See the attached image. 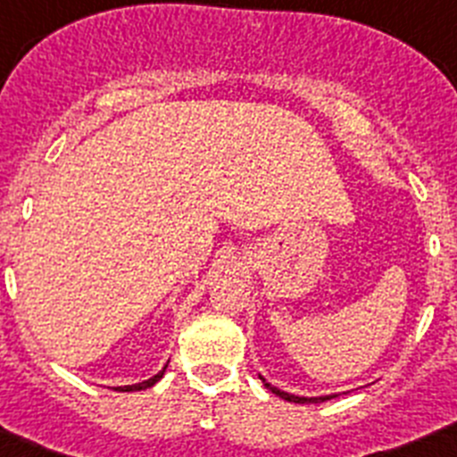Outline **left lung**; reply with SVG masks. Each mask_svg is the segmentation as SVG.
Here are the masks:
<instances>
[{"mask_svg":"<svg viewBox=\"0 0 457 457\" xmlns=\"http://www.w3.org/2000/svg\"><path fill=\"white\" fill-rule=\"evenodd\" d=\"M258 378L263 379L265 389H270L272 394H277L278 398H284V401L288 403H304V405H309V403H322V401H329V398H337L338 394H329V395H295V394H288V391H281L277 389V386H272L270 382H265L263 375H258Z\"/></svg>","mask_w":457,"mask_h":457,"instance_id":"obj_1","label":"left lung"}]
</instances>
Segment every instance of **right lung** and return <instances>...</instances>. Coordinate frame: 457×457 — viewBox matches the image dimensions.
<instances>
[{"mask_svg":"<svg viewBox=\"0 0 457 457\" xmlns=\"http://www.w3.org/2000/svg\"><path fill=\"white\" fill-rule=\"evenodd\" d=\"M167 366H164V369L160 370V373H157V375H153V378L144 379V382H137V385H128V386H114V391H141V389H148V386L157 385V382L162 379V375H164V370H167Z\"/></svg>","mask_w":457,"mask_h":457,"instance_id":"add662e5","label":"right lung"}]
</instances>
